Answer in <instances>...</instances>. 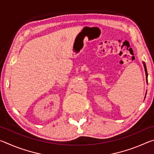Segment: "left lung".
I'll return each mask as SVG.
<instances>
[{"label": "left lung", "mask_w": 154, "mask_h": 154, "mask_svg": "<svg viewBox=\"0 0 154 154\" xmlns=\"http://www.w3.org/2000/svg\"><path fill=\"white\" fill-rule=\"evenodd\" d=\"M143 65H144V68H145V75H146V80H147V68H146V65L143 62Z\"/></svg>", "instance_id": "1"}]
</instances>
